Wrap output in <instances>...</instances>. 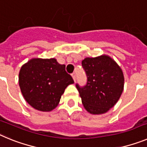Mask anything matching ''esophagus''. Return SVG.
I'll return each instance as SVG.
<instances>
[{
	"label": "esophagus",
	"instance_id": "obj_1",
	"mask_svg": "<svg viewBox=\"0 0 147 147\" xmlns=\"http://www.w3.org/2000/svg\"><path fill=\"white\" fill-rule=\"evenodd\" d=\"M71 76H72L74 82H76V74H75V73H73V74H71Z\"/></svg>",
	"mask_w": 147,
	"mask_h": 147
}]
</instances>
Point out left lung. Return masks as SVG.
<instances>
[{"label": "left lung", "instance_id": "1", "mask_svg": "<svg viewBox=\"0 0 147 147\" xmlns=\"http://www.w3.org/2000/svg\"><path fill=\"white\" fill-rule=\"evenodd\" d=\"M82 65L86 73V85L76 87L85 110L91 114L107 113L117 103L124 90V78L121 67L111 57L102 55L87 57Z\"/></svg>", "mask_w": 147, "mask_h": 147}]
</instances>
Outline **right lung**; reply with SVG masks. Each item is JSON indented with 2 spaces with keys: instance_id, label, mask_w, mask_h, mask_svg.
<instances>
[{
  "instance_id": "add662e5",
  "label": "right lung",
  "mask_w": 147,
  "mask_h": 147,
  "mask_svg": "<svg viewBox=\"0 0 147 147\" xmlns=\"http://www.w3.org/2000/svg\"><path fill=\"white\" fill-rule=\"evenodd\" d=\"M73 83L65 65L54 58H33L22 66L19 73V85L25 100L43 112L54 110L65 88Z\"/></svg>"
}]
</instances>
